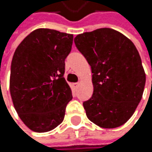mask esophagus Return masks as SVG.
I'll return each mask as SVG.
<instances>
[{
    "instance_id": "34e87169",
    "label": "esophagus",
    "mask_w": 152,
    "mask_h": 152,
    "mask_svg": "<svg viewBox=\"0 0 152 152\" xmlns=\"http://www.w3.org/2000/svg\"><path fill=\"white\" fill-rule=\"evenodd\" d=\"M78 86H79V83H74V84H73V86L75 87V88H77V87Z\"/></svg>"
}]
</instances>
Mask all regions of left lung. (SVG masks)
I'll return each mask as SVG.
<instances>
[{"label": "left lung", "mask_w": 152, "mask_h": 152, "mask_svg": "<svg viewBox=\"0 0 152 152\" xmlns=\"http://www.w3.org/2000/svg\"><path fill=\"white\" fill-rule=\"evenodd\" d=\"M75 44L92 71L93 95L83 102L87 118L104 129L123 125L137 108L146 82L136 46L110 28L78 34Z\"/></svg>", "instance_id": "8db88e82"}]
</instances>
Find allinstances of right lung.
Listing matches in <instances>:
<instances>
[{
  "label": "right lung",
  "mask_w": 152,
  "mask_h": 152,
  "mask_svg": "<svg viewBox=\"0 0 152 152\" xmlns=\"http://www.w3.org/2000/svg\"><path fill=\"white\" fill-rule=\"evenodd\" d=\"M73 34L37 29L16 48L11 66L10 92L23 123L35 132L56 128L72 99L66 83L65 60L70 54Z\"/></svg>",
  "instance_id": "1"
}]
</instances>
